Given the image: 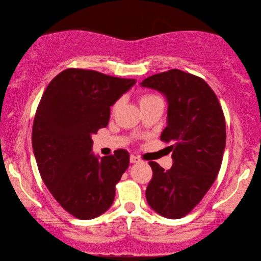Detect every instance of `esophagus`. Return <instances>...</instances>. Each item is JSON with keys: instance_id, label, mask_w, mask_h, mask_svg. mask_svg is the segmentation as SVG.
<instances>
[{"instance_id": "obj_1", "label": "esophagus", "mask_w": 261, "mask_h": 261, "mask_svg": "<svg viewBox=\"0 0 261 261\" xmlns=\"http://www.w3.org/2000/svg\"><path fill=\"white\" fill-rule=\"evenodd\" d=\"M140 161H141V159L139 156H137V155H131L130 156V162L131 163H138Z\"/></svg>"}]
</instances>
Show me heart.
I'll use <instances>...</instances> for the list:
<instances>
[{"label":"heart","mask_w":261,"mask_h":261,"mask_svg":"<svg viewBox=\"0 0 261 261\" xmlns=\"http://www.w3.org/2000/svg\"><path fill=\"white\" fill-rule=\"evenodd\" d=\"M154 103H163V101L161 99V96H159L158 94H153V93H148V94H144L141 95L139 98V106L140 108L146 107V106L149 105H154ZM121 101L118 100L115 102V105L113 106V112H115L118 107H120Z\"/></svg>","instance_id":"1"}]
</instances>
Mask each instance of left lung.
Wrapping results in <instances>:
<instances>
[{
    "mask_svg": "<svg viewBox=\"0 0 261 261\" xmlns=\"http://www.w3.org/2000/svg\"><path fill=\"white\" fill-rule=\"evenodd\" d=\"M140 86L166 96L168 117L161 140L174 143L169 170L149 162L153 177L146 199L158 214L180 219L199 204L219 174L226 147L224 115L208 84L178 69L153 74Z\"/></svg>",
    "mask_w": 261,
    "mask_h": 261,
    "instance_id": "obj_1",
    "label": "left lung"
}]
</instances>
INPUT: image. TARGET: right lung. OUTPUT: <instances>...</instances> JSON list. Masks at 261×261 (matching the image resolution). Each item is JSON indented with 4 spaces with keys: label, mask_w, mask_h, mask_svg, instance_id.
Returning <instances> with one entry per match:
<instances>
[{
    "label": "right lung",
    "mask_w": 261,
    "mask_h": 261,
    "mask_svg": "<svg viewBox=\"0 0 261 261\" xmlns=\"http://www.w3.org/2000/svg\"><path fill=\"white\" fill-rule=\"evenodd\" d=\"M135 84L71 68L43 92L33 122V153L43 183L74 218H98L113 204L130 155L117 149L99 159L92 153V135L108 125L110 107Z\"/></svg>",
    "instance_id": "right-lung-1"
}]
</instances>
